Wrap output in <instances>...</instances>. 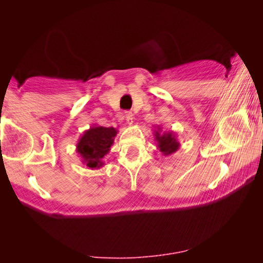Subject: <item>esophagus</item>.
I'll return each mask as SVG.
<instances>
[{
	"label": "esophagus",
	"instance_id": "1",
	"mask_svg": "<svg viewBox=\"0 0 263 263\" xmlns=\"http://www.w3.org/2000/svg\"><path fill=\"white\" fill-rule=\"evenodd\" d=\"M126 121H127V123H128V124L134 123V115H132L131 112L126 113Z\"/></svg>",
	"mask_w": 263,
	"mask_h": 263
}]
</instances>
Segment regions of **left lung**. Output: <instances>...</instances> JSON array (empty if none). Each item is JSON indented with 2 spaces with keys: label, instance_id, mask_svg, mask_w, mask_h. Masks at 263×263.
Returning <instances> with one entry per match:
<instances>
[{
  "label": "left lung",
  "instance_id": "obj_1",
  "mask_svg": "<svg viewBox=\"0 0 263 263\" xmlns=\"http://www.w3.org/2000/svg\"><path fill=\"white\" fill-rule=\"evenodd\" d=\"M154 136H155V141L158 142L156 146L164 156L172 155L181 146L177 140V134H174L173 131H163L161 127L158 126L154 129Z\"/></svg>",
  "mask_w": 263,
  "mask_h": 263
}]
</instances>
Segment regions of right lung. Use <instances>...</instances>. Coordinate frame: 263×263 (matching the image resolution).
Segmentation results:
<instances>
[{
	"label": "right lung",
	"mask_w": 263,
	"mask_h": 263,
	"mask_svg": "<svg viewBox=\"0 0 263 263\" xmlns=\"http://www.w3.org/2000/svg\"><path fill=\"white\" fill-rule=\"evenodd\" d=\"M118 129L115 127L92 126L82 134L76 145V153L82 163L90 169H99L104 165L103 158L110 151Z\"/></svg>",
	"instance_id": "1"
}]
</instances>
